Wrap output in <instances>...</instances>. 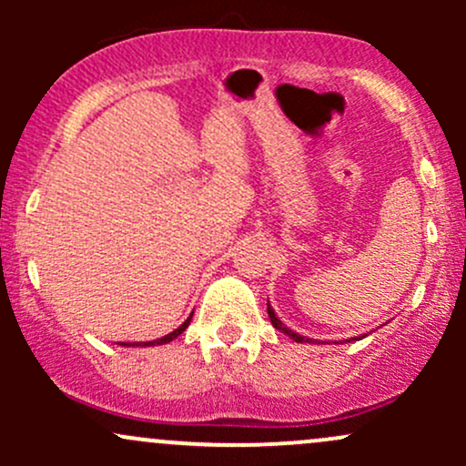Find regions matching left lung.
<instances>
[{
  "label": "left lung",
  "mask_w": 466,
  "mask_h": 466,
  "mask_svg": "<svg viewBox=\"0 0 466 466\" xmlns=\"http://www.w3.org/2000/svg\"><path fill=\"white\" fill-rule=\"evenodd\" d=\"M267 313H269V319H271V324H274V329H278V330H280V333H285V335H289V337H291V339H293V341H300V344H302V341H309V337H302V335L293 333V330H291V329H287V326H285V324H282V322H280V319H278V318H276L274 309H271V307H269V304H267Z\"/></svg>",
  "instance_id": "left-lung-1"
}]
</instances>
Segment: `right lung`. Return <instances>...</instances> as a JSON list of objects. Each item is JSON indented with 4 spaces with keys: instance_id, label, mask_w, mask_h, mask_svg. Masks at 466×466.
Here are the masks:
<instances>
[{
    "instance_id": "add662e5",
    "label": "right lung",
    "mask_w": 466,
    "mask_h": 466,
    "mask_svg": "<svg viewBox=\"0 0 466 466\" xmlns=\"http://www.w3.org/2000/svg\"><path fill=\"white\" fill-rule=\"evenodd\" d=\"M190 318H192V315H190ZM190 318H188V319H186V322H184V324H181V326H179V329H175V330H173V333L164 335V337H162V339H155V341H148V344H144V346H157V344H168V341H173V339H175V337H177V335H181V333H184V330H186V329H188V324H190ZM122 346H127V344H122ZM129 346H131V344H129Z\"/></svg>"
}]
</instances>
